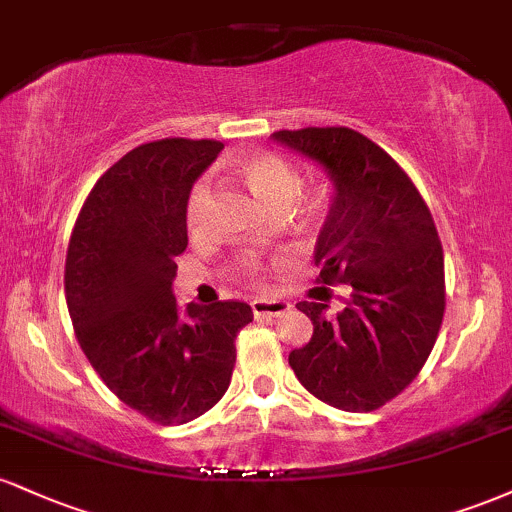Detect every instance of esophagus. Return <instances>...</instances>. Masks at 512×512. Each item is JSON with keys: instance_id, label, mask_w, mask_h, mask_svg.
Returning <instances> with one entry per match:
<instances>
[{"instance_id": "1", "label": "esophagus", "mask_w": 512, "mask_h": 512, "mask_svg": "<svg viewBox=\"0 0 512 512\" xmlns=\"http://www.w3.org/2000/svg\"><path fill=\"white\" fill-rule=\"evenodd\" d=\"M291 303L286 301H267V298H260V301H252V315L260 320V317H281L284 313H289Z\"/></svg>"}]
</instances>
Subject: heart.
<instances>
[{"label": "heart", "mask_w": 512, "mask_h": 512, "mask_svg": "<svg viewBox=\"0 0 512 512\" xmlns=\"http://www.w3.org/2000/svg\"><path fill=\"white\" fill-rule=\"evenodd\" d=\"M238 170L240 175H243L248 190L260 199L269 211H284L293 199H296L298 190H301V175H298V170L293 168L286 158L269 154V151H257V154L245 156L243 161L238 163ZM207 195V182H195V187L190 190V197H187L185 204V223L190 231H197L199 223H202ZM325 207L327 192L317 187V190L305 195L301 202H298L296 214L301 221H315L317 216L325 211ZM245 272L250 274L252 281H257L264 272V267L257 260H248L245 262Z\"/></svg>", "instance_id": "heart-1"}]
</instances>
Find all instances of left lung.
Here are the masks:
<instances>
[{"label":"left lung","mask_w":512,"mask_h":512,"mask_svg":"<svg viewBox=\"0 0 512 512\" xmlns=\"http://www.w3.org/2000/svg\"><path fill=\"white\" fill-rule=\"evenodd\" d=\"M279 144L332 178L330 214L315 245L325 303L296 305L313 337L289 363L310 395L344 411H373L424 368L445 313L443 245L399 163L349 127L274 132ZM352 286L347 308L326 320V286Z\"/></svg>","instance_id":"1"}]
</instances>
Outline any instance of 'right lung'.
Wrapping results in <instances>:
<instances>
[{
	"label": "right lung",
	"instance_id": "1",
	"mask_svg": "<svg viewBox=\"0 0 512 512\" xmlns=\"http://www.w3.org/2000/svg\"><path fill=\"white\" fill-rule=\"evenodd\" d=\"M221 149L182 137L137 146L98 178L69 238L76 339L110 392L161 426L187 424L226 395L236 337L252 322L240 301L190 303L180 320L173 293L187 197Z\"/></svg>",
	"mask_w": 512,
	"mask_h": 512
}]
</instances>
